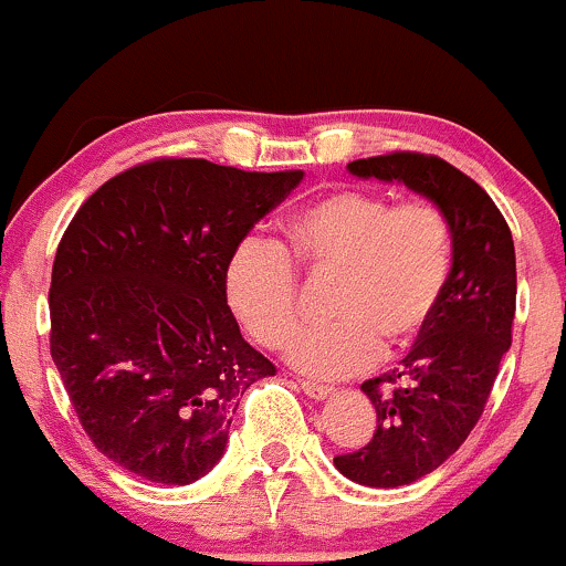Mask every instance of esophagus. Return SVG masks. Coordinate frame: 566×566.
Listing matches in <instances>:
<instances>
[{
	"instance_id": "1",
	"label": "esophagus",
	"mask_w": 566,
	"mask_h": 566,
	"mask_svg": "<svg viewBox=\"0 0 566 566\" xmlns=\"http://www.w3.org/2000/svg\"><path fill=\"white\" fill-rule=\"evenodd\" d=\"M300 387L307 392L310 398H313V401H326L328 396H334V387L321 385V382H310V379H302Z\"/></svg>"
}]
</instances>
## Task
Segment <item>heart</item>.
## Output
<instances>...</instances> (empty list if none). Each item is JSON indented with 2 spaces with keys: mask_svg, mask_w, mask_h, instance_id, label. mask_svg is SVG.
I'll use <instances>...</instances> for the list:
<instances>
[{
  "mask_svg": "<svg viewBox=\"0 0 566 566\" xmlns=\"http://www.w3.org/2000/svg\"><path fill=\"white\" fill-rule=\"evenodd\" d=\"M339 271L333 314L305 329L289 360L323 379L366 371L387 353L417 345L438 313L452 275V230L433 202L392 206L385 195L342 189L285 221V245L249 238L227 262L232 313L259 345L283 347L298 322V279L290 259Z\"/></svg>",
  "mask_w": 566,
  "mask_h": 566,
  "instance_id": "heart-1",
  "label": "heart"
}]
</instances>
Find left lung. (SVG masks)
<instances>
[{"mask_svg":"<svg viewBox=\"0 0 566 566\" xmlns=\"http://www.w3.org/2000/svg\"><path fill=\"white\" fill-rule=\"evenodd\" d=\"M358 179L406 184L452 230V275L438 313L401 368L360 385L377 409L366 447L334 457L355 484L396 489L433 473L484 415L516 315V251L503 213L471 176L420 151L347 165Z\"/></svg>","mask_w":566,"mask_h":566,"instance_id":"1","label":"left lung"}]
</instances>
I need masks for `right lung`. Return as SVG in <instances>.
<instances>
[{
    "mask_svg": "<svg viewBox=\"0 0 566 566\" xmlns=\"http://www.w3.org/2000/svg\"><path fill=\"white\" fill-rule=\"evenodd\" d=\"M302 176L163 157L95 189L66 227L50 355L85 433L119 468L168 486L202 479L243 392L275 374L240 334L224 272Z\"/></svg>",
    "mask_w": 566,
    "mask_h": 566,
    "instance_id": "right-lung-1",
    "label": "right lung"
}]
</instances>
